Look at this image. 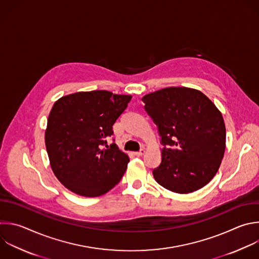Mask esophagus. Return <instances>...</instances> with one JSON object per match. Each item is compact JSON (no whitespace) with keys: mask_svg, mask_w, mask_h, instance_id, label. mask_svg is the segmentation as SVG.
Segmentation results:
<instances>
[{"mask_svg":"<svg viewBox=\"0 0 259 259\" xmlns=\"http://www.w3.org/2000/svg\"><path fill=\"white\" fill-rule=\"evenodd\" d=\"M144 152H145V149H144V148H141L139 151L134 152V154H135L136 156H141V155H143V154H144Z\"/></svg>","mask_w":259,"mask_h":259,"instance_id":"1","label":"esophagus"}]
</instances>
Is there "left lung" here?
Wrapping results in <instances>:
<instances>
[{"instance_id": "1", "label": "left lung", "mask_w": 259, "mask_h": 259, "mask_svg": "<svg viewBox=\"0 0 259 259\" xmlns=\"http://www.w3.org/2000/svg\"><path fill=\"white\" fill-rule=\"evenodd\" d=\"M144 109L158 127L161 162L154 180L180 194L204 187L214 177L226 148L222 113L201 92L166 88L142 98Z\"/></svg>"}]
</instances>
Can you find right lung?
<instances>
[{
  "mask_svg": "<svg viewBox=\"0 0 259 259\" xmlns=\"http://www.w3.org/2000/svg\"><path fill=\"white\" fill-rule=\"evenodd\" d=\"M131 99L93 91L62 97L54 104L45 141L54 174L67 189L97 197L120 182L129 156L116 143L109 146L106 138L113 135V125Z\"/></svg>",
  "mask_w": 259,
  "mask_h": 259,
  "instance_id": "right-lung-1",
  "label": "right lung"
}]
</instances>
